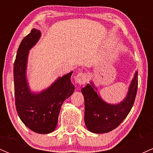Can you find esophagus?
Returning <instances> with one entry per match:
<instances>
[{"label": "esophagus", "instance_id": "34e87169", "mask_svg": "<svg viewBox=\"0 0 153 153\" xmlns=\"http://www.w3.org/2000/svg\"><path fill=\"white\" fill-rule=\"evenodd\" d=\"M75 81L78 84H85L87 81V75L84 72H80L75 77Z\"/></svg>", "mask_w": 153, "mask_h": 153}]
</instances>
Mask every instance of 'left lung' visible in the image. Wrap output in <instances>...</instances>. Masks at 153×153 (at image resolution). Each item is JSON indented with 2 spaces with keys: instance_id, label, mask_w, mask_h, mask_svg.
<instances>
[{
  "instance_id": "1",
  "label": "left lung",
  "mask_w": 153,
  "mask_h": 153,
  "mask_svg": "<svg viewBox=\"0 0 153 153\" xmlns=\"http://www.w3.org/2000/svg\"><path fill=\"white\" fill-rule=\"evenodd\" d=\"M138 89V72H135L126 98L118 104H108L97 92L93 83L81 89L84 98V121L86 128L94 133H106L121 124L130 112Z\"/></svg>"
}]
</instances>
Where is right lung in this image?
I'll list each match as a JSON object with an SVG mask.
<instances>
[{
    "mask_svg": "<svg viewBox=\"0 0 153 153\" xmlns=\"http://www.w3.org/2000/svg\"><path fill=\"white\" fill-rule=\"evenodd\" d=\"M41 31L32 29L21 41L14 64V85L17 112L29 129L39 134L53 132L63 103L72 95L75 86L71 82L72 72L58 77L40 92H32L27 78L29 52L39 41Z\"/></svg>",
    "mask_w": 153,
    "mask_h": 153,
    "instance_id": "add662e5",
    "label": "right lung"
}]
</instances>
